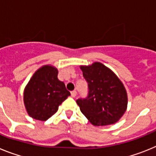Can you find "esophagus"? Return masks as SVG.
Masks as SVG:
<instances>
[{
  "instance_id": "34e87169",
  "label": "esophagus",
  "mask_w": 156,
  "mask_h": 156,
  "mask_svg": "<svg viewBox=\"0 0 156 156\" xmlns=\"http://www.w3.org/2000/svg\"><path fill=\"white\" fill-rule=\"evenodd\" d=\"M76 90H73V91H71V96L73 98H75L76 96Z\"/></svg>"
}]
</instances>
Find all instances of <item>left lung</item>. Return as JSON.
I'll return each mask as SVG.
<instances>
[{
  "label": "left lung",
  "instance_id": "8db88e82",
  "mask_svg": "<svg viewBox=\"0 0 156 156\" xmlns=\"http://www.w3.org/2000/svg\"><path fill=\"white\" fill-rule=\"evenodd\" d=\"M80 69L89 90L86 98L76 100L82 113L94 126L119 121L127 108V94L120 80L101 62L81 66Z\"/></svg>",
  "mask_w": 156,
  "mask_h": 156
}]
</instances>
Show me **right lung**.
<instances>
[{
    "instance_id": "add662e5",
    "label": "right lung",
    "mask_w": 156,
    "mask_h": 156,
    "mask_svg": "<svg viewBox=\"0 0 156 156\" xmlns=\"http://www.w3.org/2000/svg\"><path fill=\"white\" fill-rule=\"evenodd\" d=\"M57 69L47 65L37 69L25 87L23 100L29 115L46 121L70 95L63 82L58 79Z\"/></svg>"
}]
</instances>
